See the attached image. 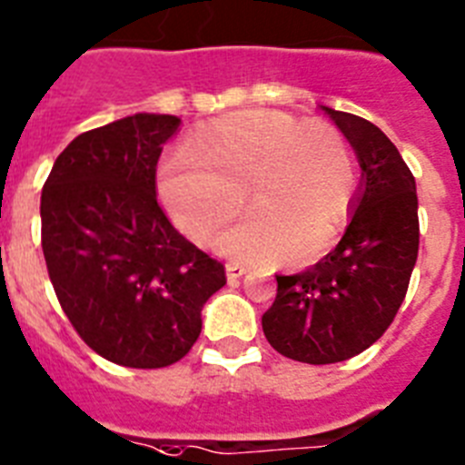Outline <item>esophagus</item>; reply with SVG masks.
Returning <instances> with one entry per match:
<instances>
[{
	"mask_svg": "<svg viewBox=\"0 0 465 465\" xmlns=\"http://www.w3.org/2000/svg\"><path fill=\"white\" fill-rule=\"evenodd\" d=\"M248 272V266L241 264V262H229L227 264V278L229 281H238V278L243 276Z\"/></svg>",
	"mask_w": 465,
	"mask_h": 465,
	"instance_id": "esophagus-1",
	"label": "esophagus"
}]
</instances>
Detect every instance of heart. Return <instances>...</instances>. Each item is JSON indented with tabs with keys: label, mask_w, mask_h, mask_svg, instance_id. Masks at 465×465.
I'll return each mask as SVG.
<instances>
[{
	"label": "heart",
	"mask_w": 465,
	"mask_h": 465,
	"mask_svg": "<svg viewBox=\"0 0 465 465\" xmlns=\"http://www.w3.org/2000/svg\"><path fill=\"white\" fill-rule=\"evenodd\" d=\"M161 201L180 232L210 243L245 203L257 205L220 248L245 260L306 266L344 227L355 163L344 135L325 121L276 110H241L203 124L159 165Z\"/></svg>",
	"instance_id": "obj_1"
}]
</instances>
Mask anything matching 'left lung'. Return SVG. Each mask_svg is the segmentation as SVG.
Listing matches in <instances>:
<instances>
[{
    "instance_id": "1",
    "label": "left lung",
    "mask_w": 465,
    "mask_h": 465,
    "mask_svg": "<svg viewBox=\"0 0 465 465\" xmlns=\"http://www.w3.org/2000/svg\"><path fill=\"white\" fill-rule=\"evenodd\" d=\"M361 163L353 215L332 252L294 276L262 316L269 344L285 358L330 365L377 341L401 309L419 255L417 183L374 124L321 107Z\"/></svg>"
}]
</instances>
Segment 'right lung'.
I'll return each instance as SVG.
<instances>
[{
	"mask_svg": "<svg viewBox=\"0 0 465 465\" xmlns=\"http://www.w3.org/2000/svg\"><path fill=\"white\" fill-rule=\"evenodd\" d=\"M180 124L140 112L82 133L42 189L44 260L64 316L95 353L135 370L184 358L227 282L156 201V163Z\"/></svg>",
	"mask_w": 465,
	"mask_h": 465,
	"instance_id": "obj_1",
	"label": "right lung"
}]
</instances>
